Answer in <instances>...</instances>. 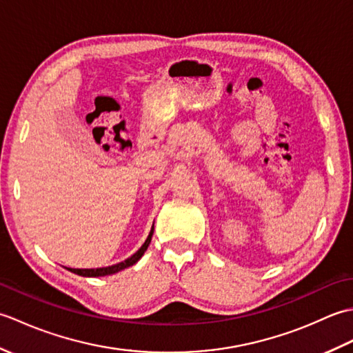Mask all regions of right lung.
I'll use <instances>...</instances> for the list:
<instances>
[{
  "label": "right lung",
  "instance_id": "1",
  "mask_svg": "<svg viewBox=\"0 0 353 353\" xmlns=\"http://www.w3.org/2000/svg\"><path fill=\"white\" fill-rule=\"evenodd\" d=\"M153 230H154V229L150 230V235H148V238L145 239V243L141 245V249H139L137 253H134V254H132L130 258H127L125 261L119 262V264L110 265V267H103V268H68V270H70V272H72V273L79 274V276H86V277L108 276V274H114V273L121 272V270H124V268H127V267H130V265H133V264H137V262L141 259L142 254H144V252L147 250V247H148L150 241H152Z\"/></svg>",
  "mask_w": 353,
  "mask_h": 353
}]
</instances>
